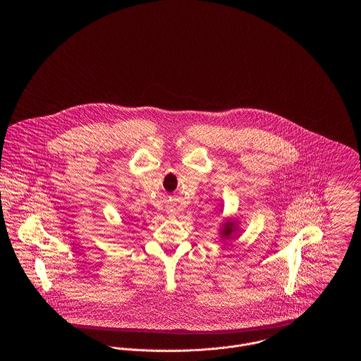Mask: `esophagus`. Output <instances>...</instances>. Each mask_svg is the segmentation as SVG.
<instances>
[{"label":"esophagus","instance_id":"esophagus-1","mask_svg":"<svg viewBox=\"0 0 361 361\" xmlns=\"http://www.w3.org/2000/svg\"><path fill=\"white\" fill-rule=\"evenodd\" d=\"M174 215H176V214H174V212H171V216H174Z\"/></svg>","mask_w":361,"mask_h":361}]
</instances>
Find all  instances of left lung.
Returning a JSON list of instances; mask_svg holds the SVG:
<instances>
[{
	"instance_id": "obj_1",
	"label": "left lung",
	"mask_w": 361,
	"mask_h": 361,
	"mask_svg": "<svg viewBox=\"0 0 361 361\" xmlns=\"http://www.w3.org/2000/svg\"><path fill=\"white\" fill-rule=\"evenodd\" d=\"M233 224H230V222L224 224V228L222 230V234H224V237H228L233 233V227H234Z\"/></svg>"
}]
</instances>
